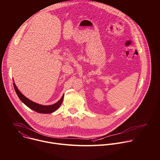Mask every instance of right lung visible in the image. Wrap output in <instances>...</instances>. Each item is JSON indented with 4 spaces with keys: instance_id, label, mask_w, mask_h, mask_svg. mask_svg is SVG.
<instances>
[{
    "instance_id": "right-lung-1",
    "label": "right lung",
    "mask_w": 160,
    "mask_h": 160,
    "mask_svg": "<svg viewBox=\"0 0 160 160\" xmlns=\"http://www.w3.org/2000/svg\"><path fill=\"white\" fill-rule=\"evenodd\" d=\"M13 85H14V90L16 91V92L18 98H19V99L26 106H27L28 108H30V109H32L33 111L38 112L39 113H51V112L55 111L59 108V106H61V104L62 102L63 98H64V95H62L61 99L58 102H57L56 103H55L52 105H49V106L40 105V104H38L37 103H35V102L29 100L25 96L22 95L19 92L14 83H13Z\"/></svg>"
}]
</instances>
